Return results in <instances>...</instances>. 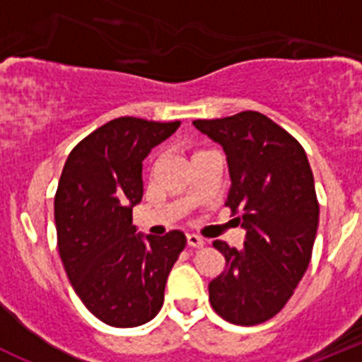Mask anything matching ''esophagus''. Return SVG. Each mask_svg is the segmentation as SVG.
<instances>
[{"instance_id": "1", "label": "esophagus", "mask_w": 362, "mask_h": 362, "mask_svg": "<svg viewBox=\"0 0 362 362\" xmlns=\"http://www.w3.org/2000/svg\"><path fill=\"white\" fill-rule=\"evenodd\" d=\"M187 245L194 246V248H201L204 245V241L199 235H196V233H187Z\"/></svg>"}]
</instances>
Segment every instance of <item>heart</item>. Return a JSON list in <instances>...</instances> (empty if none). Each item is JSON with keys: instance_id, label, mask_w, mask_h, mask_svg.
Returning <instances> with one entry per match:
<instances>
[{"instance_id": "heart-1", "label": "heart", "mask_w": 362, "mask_h": 362, "mask_svg": "<svg viewBox=\"0 0 362 362\" xmlns=\"http://www.w3.org/2000/svg\"><path fill=\"white\" fill-rule=\"evenodd\" d=\"M197 153H199V152H197Z\"/></svg>"}]
</instances>
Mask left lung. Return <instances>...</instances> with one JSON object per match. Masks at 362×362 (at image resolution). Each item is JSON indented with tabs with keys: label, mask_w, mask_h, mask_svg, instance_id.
Wrapping results in <instances>:
<instances>
[{
	"label": "left lung",
	"mask_w": 362,
	"mask_h": 362,
	"mask_svg": "<svg viewBox=\"0 0 362 362\" xmlns=\"http://www.w3.org/2000/svg\"><path fill=\"white\" fill-rule=\"evenodd\" d=\"M194 127L226 153V206L246 230L241 250L214 248L226 267L210 281V305L225 321L254 326L283 310L305 276L319 225V203L305 148L261 112L245 110Z\"/></svg>",
	"instance_id": "left-lung-1"
}]
</instances>
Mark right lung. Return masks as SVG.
<instances>
[{"mask_svg":"<svg viewBox=\"0 0 362 362\" xmlns=\"http://www.w3.org/2000/svg\"><path fill=\"white\" fill-rule=\"evenodd\" d=\"M179 124L117 117L74 146L63 166L54 197L57 248L76 293L105 325L132 328L156 317L187 245L179 230L153 238L132 225L143 159Z\"/></svg>","mask_w":362,"mask_h":362,"instance_id":"add662e5","label":"right lung"}]
</instances>
